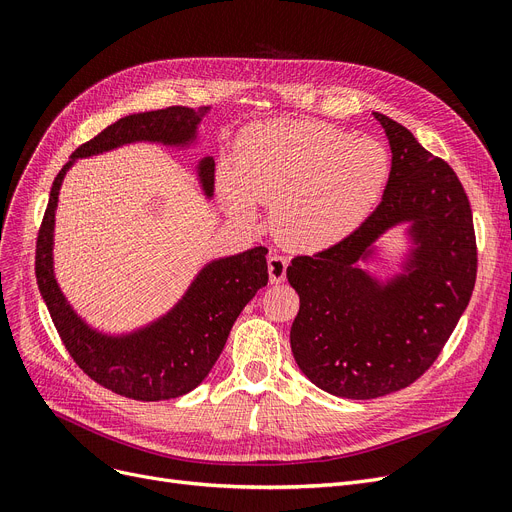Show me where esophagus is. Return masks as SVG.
<instances>
[{
  "label": "esophagus",
  "instance_id": "obj_1",
  "mask_svg": "<svg viewBox=\"0 0 512 512\" xmlns=\"http://www.w3.org/2000/svg\"><path fill=\"white\" fill-rule=\"evenodd\" d=\"M285 273H287V258L269 256V279H271V283H283Z\"/></svg>",
  "mask_w": 512,
  "mask_h": 512
}]
</instances>
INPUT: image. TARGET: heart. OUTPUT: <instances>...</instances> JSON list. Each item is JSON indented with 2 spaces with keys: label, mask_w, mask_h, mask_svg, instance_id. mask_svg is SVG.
Listing matches in <instances>:
<instances>
[{
  "label": "heart",
  "mask_w": 512,
  "mask_h": 512,
  "mask_svg": "<svg viewBox=\"0 0 512 512\" xmlns=\"http://www.w3.org/2000/svg\"><path fill=\"white\" fill-rule=\"evenodd\" d=\"M387 179L389 154L373 137L310 120H264L241 133L216 187L237 221L254 223L256 202L273 206L287 246L319 252L369 221Z\"/></svg>",
  "instance_id": "heart-1"
}]
</instances>
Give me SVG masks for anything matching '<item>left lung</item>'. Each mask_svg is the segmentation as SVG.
I'll return each instance as SVG.
<instances>
[{
	"instance_id": "8db88e82",
	"label": "left lung",
	"mask_w": 512,
	"mask_h": 512,
	"mask_svg": "<svg viewBox=\"0 0 512 512\" xmlns=\"http://www.w3.org/2000/svg\"><path fill=\"white\" fill-rule=\"evenodd\" d=\"M373 116L392 150L381 204L344 241L287 266L300 296L289 333L298 367L323 392L350 400L417 381L452 335L477 275L473 214L456 173L396 120ZM400 224L409 237L401 271L379 278L366 264L382 261L376 241Z\"/></svg>"
}]
</instances>
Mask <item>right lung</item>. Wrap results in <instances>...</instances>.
<instances>
[{
	"mask_svg": "<svg viewBox=\"0 0 512 512\" xmlns=\"http://www.w3.org/2000/svg\"><path fill=\"white\" fill-rule=\"evenodd\" d=\"M210 112L173 106L137 112L116 120L100 135L72 152L54 179L50 202L37 237L35 275L43 302L79 367L114 394L141 402L179 398L198 387L221 356L229 331L260 287L269 283V250L258 246L241 254L214 258L202 266L181 300L160 319L129 333H104L91 327L62 294L54 273V225L62 181L79 158L100 156L131 143H160L187 150L198 143V127ZM204 196H214V158L196 164Z\"/></svg>",
	"mask_w": 512,
	"mask_h": 512,
	"instance_id": "obj_1",
	"label": "right lung"
}]
</instances>
